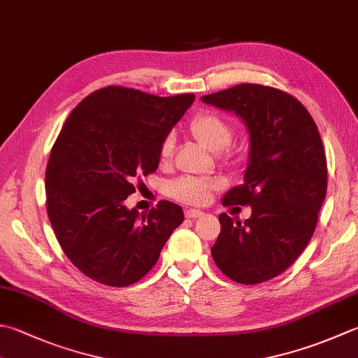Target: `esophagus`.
<instances>
[{
    "label": "esophagus",
    "instance_id": "34e87169",
    "mask_svg": "<svg viewBox=\"0 0 358 358\" xmlns=\"http://www.w3.org/2000/svg\"><path fill=\"white\" fill-rule=\"evenodd\" d=\"M185 215L187 217V219H199V217H203V215H205V213H203V211H199V209H186V211H185Z\"/></svg>",
    "mask_w": 358,
    "mask_h": 358
}]
</instances>
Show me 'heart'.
<instances>
[{
  "mask_svg": "<svg viewBox=\"0 0 358 358\" xmlns=\"http://www.w3.org/2000/svg\"><path fill=\"white\" fill-rule=\"evenodd\" d=\"M192 135L197 141L211 152H222L233 141V127L228 121L215 113H201L191 122ZM173 152V136L167 135L159 147V155L169 159ZM217 187V181L200 177H183L173 181L169 191L175 199L181 201L201 205L211 197V191Z\"/></svg>",
  "mask_w": 358,
  "mask_h": 358,
  "instance_id": "1",
  "label": "heart"
}]
</instances>
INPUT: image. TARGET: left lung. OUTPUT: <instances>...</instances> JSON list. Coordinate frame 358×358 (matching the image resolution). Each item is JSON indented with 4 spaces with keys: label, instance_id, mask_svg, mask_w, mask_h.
<instances>
[{
    "label": "left lung",
    "instance_id": "left-lung-1",
    "mask_svg": "<svg viewBox=\"0 0 358 358\" xmlns=\"http://www.w3.org/2000/svg\"><path fill=\"white\" fill-rule=\"evenodd\" d=\"M201 101L241 117L250 135L243 183L222 203L250 205L251 217L219 215L213 259L236 282H265L296 261L317 227L327 189L323 141L304 105L281 90L242 83Z\"/></svg>",
    "mask_w": 358,
    "mask_h": 358
}]
</instances>
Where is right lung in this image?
Returning a JSON list of instances; mask_svg holds the SVG:
<instances>
[{"label":"right lung","mask_w":358,"mask_h":358,"mask_svg":"<svg viewBox=\"0 0 358 358\" xmlns=\"http://www.w3.org/2000/svg\"><path fill=\"white\" fill-rule=\"evenodd\" d=\"M195 99L107 87L68 116L46 167V211L63 253L94 281L125 287L157 264L183 209L161 200L129 209L135 178L157 171L159 147Z\"/></svg>","instance_id":"right-lung-1"}]
</instances>
